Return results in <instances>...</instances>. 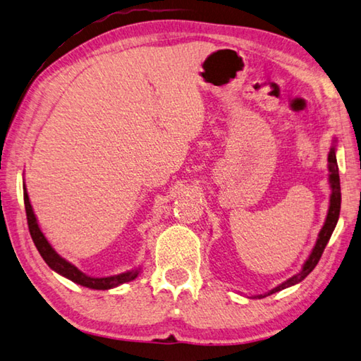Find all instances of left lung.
Instances as JSON below:
<instances>
[{"label": "left lung", "mask_w": 361, "mask_h": 361, "mask_svg": "<svg viewBox=\"0 0 361 361\" xmlns=\"http://www.w3.org/2000/svg\"><path fill=\"white\" fill-rule=\"evenodd\" d=\"M329 162H330V185H331V195H330V208H329V214H326V221L322 227V231L319 233V238H317V243L314 246L312 252L310 255V259L306 260V264L303 265V270H301L298 274H295L293 278L287 279L286 283H283L278 287H274V289L270 293L274 292H279L286 289V287H290L293 284L300 283V281H303L307 274H310L316 265L319 264L320 257H322L324 254V249L329 243V240L331 237L333 231H335L336 227V222L339 218V209H341V185H339V170H338V162H336V154H335V147L330 149L329 153ZM268 293V295H270ZM267 297V295H265Z\"/></svg>", "instance_id": "1"}]
</instances>
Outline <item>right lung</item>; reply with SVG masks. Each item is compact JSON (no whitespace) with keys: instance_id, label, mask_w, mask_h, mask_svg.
Listing matches in <instances>:
<instances>
[{"instance_id":"right-lung-1","label":"right lung","mask_w":361,"mask_h":361,"mask_svg":"<svg viewBox=\"0 0 361 361\" xmlns=\"http://www.w3.org/2000/svg\"><path fill=\"white\" fill-rule=\"evenodd\" d=\"M23 200H25L26 219H28V228H30L31 238H32V241H35L37 251L42 255L45 264H47L51 270H55L56 273L63 274V276H66L68 279L74 281V283H77V284H80L83 287H90V289H96V290L112 289V287H116L123 283H129V281H133L139 276V270L121 273V274H116V276H110V278L87 276V274L82 273L77 267H74L72 264H69L68 260L60 257V255L55 252V249L50 246L47 238L44 237V233L41 232V228H39V226H37L36 216H35V213H32L28 192H26L25 188H23Z\"/></svg>"}]
</instances>
